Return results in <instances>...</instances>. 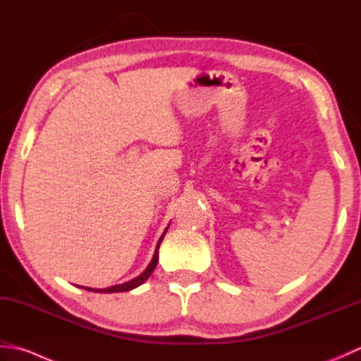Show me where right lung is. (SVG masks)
I'll use <instances>...</instances> for the list:
<instances>
[{"instance_id": "right-lung-1", "label": "right lung", "mask_w": 361, "mask_h": 361, "mask_svg": "<svg viewBox=\"0 0 361 361\" xmlns=\"http://www.w3.org/2000/svg\"><path fill=\"white\" fill-rule=\"evenodd\" d=\"M167 229H169V226L164 229V233L161 234V237H159V240H158V243H157V248H155V252H153V257H152V260H150V264L147 265V268H145V270H144L140 276H137V278H135V279H132V281H127V282H124V283H118V286L106 287V288H90V287H82V286H78V287L85 288V290H88V291H94V293H121V291H130V290H133V288H136V287H140L141 283H144L145 281L149 279V276L153 273V270H155V267H157V264H158V250H159V245H161V242H163L164 235H166V233H167Z\"/></svg>"}]
</instances>
